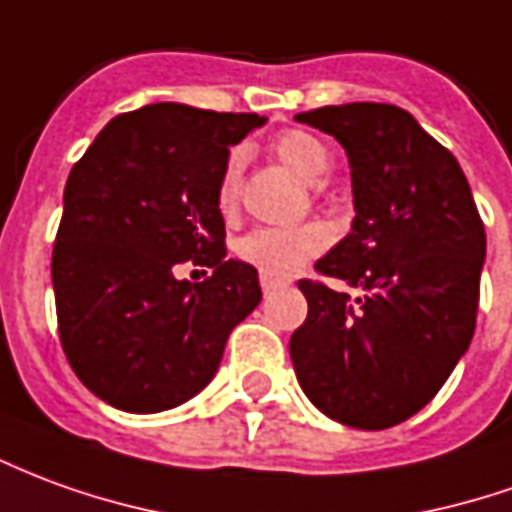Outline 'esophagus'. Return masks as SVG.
<instances>
[{
  "mask_svg": "<svg viewBox=\"0 0 512 512\" xmlns=\"http://www.w3.org/2000/svg\"><path fill=\"white\" fill-rule=\"evenodd\" d=\"M282 285H288L285 277H277V274H268V271H260V288L263 291H274V288H282Z\"/></svg>",
  "mask_w": 512,
  "mask_h": 512,
  "instance_id": "obj_1",
  "label": "esophagus"
}]
</instances>
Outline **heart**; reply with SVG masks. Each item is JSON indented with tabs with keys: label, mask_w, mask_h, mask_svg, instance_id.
Instances as JSON below:
<instances>
[{
	"label": "heart",
	"mask_w": 512,
	"mask_h": 512,
	"mask_svg": "<svg viewBox=\"0 0 512 512\" xmlns=\"http://www.w3.org/2000/svg\"><path fill=\"white\" fill-rule=\"evenodd\" d=\"M271 152L305 180H318L330 166V149L305 130H285L271 141ZM241 188V152L224 160L216 182V205L230 213ZM330 246V227L307 221L296 227H257L235 244L238 257L268 274H293Z\"/></svg>",
	"instance_id": "b5f03b06"
}]
</instances>
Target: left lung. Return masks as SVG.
Here are the masks:
<instances>
[{
    "instance_id": "1",
    "label": "left lung",
    "mask_w": 512,
    "mask_h": 512,
    "mask_svg": "<svg viewBox=\"0 0 512 512\" xmlns=\"http://www.w3.org/2000/svg\"><path fill=\"white\" fill-rule=\"evenodd\" d=\"M349 155L355 224L299 280L305 324L291 335L307 399L357 430L416 416L466 355L480 305L485 227L455 155L396 105L299 113Z\"/></svg>"
}]
</instances>
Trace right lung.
<instances>
[{"label":"right lung","instance_id":"obj_1","mask_svg":"<svg viewBox=\"0 0 512 512\" xmlns=\"http://www.w3.org/2000/svg\"><path fill=\"white\" fill-rule=\"evenodd\" d=\"M257 113L160 102L121 113L74 163L52 249L57 332L107 405L160 413L219 371L235 324L263 299L255 266L227 260L216 182ZM214 268L176 280L180 262Z\"/></svg>","mask_w":512,"mask_h":512}]
</instances>
